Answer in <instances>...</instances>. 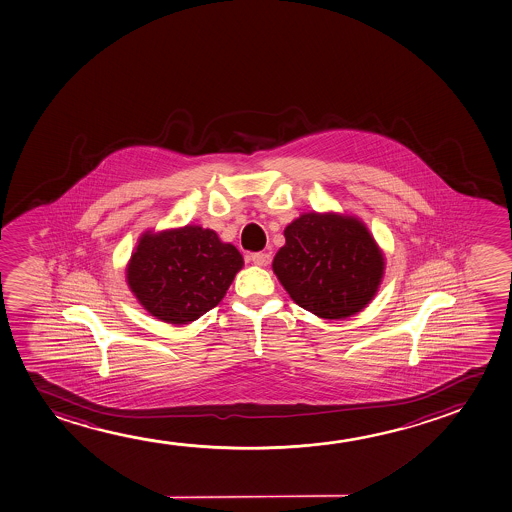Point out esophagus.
Wrapping results in <instances>:
<instances>
[{"label":"esophagus","instance_id":"obj_1","mask_svg":"<svg viewBox=\"0 0 512 512\" xmlns=\"http://www.w3.org/2000/svg\"><path fill=\"white\" fill-rule=\"evenodd\" d=\"M252 262L255 266H267L271 262V255L266 252L252 253Z\"/></svg>","mask_w":512,"mask_h":512}]
</instances>
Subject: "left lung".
Wrapping results in <instances>:
<instances>
[{"instance_id": "1", "label": "left lung", "mask_w": 512, "mask_h": 512, "mask_svg": "<svg viewBox=\"0 0 512 512\" xmlns=\"http://www.w3.org/2000/svg\"><path fill=\"white\" fill-rule=\"evenodd\" d=\"M283 234L273 271L304 310L320 319H347L377 294L384 253L356 216L304 213Z\"/></svg>"}]
</instances>
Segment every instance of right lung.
Wrapping results in <instances>:
<instances>
[{
  "label": "right lung",
  "mask_w": 512,
  "mask_h": 512,
  "mask_svg": "<svg viewBox=\"0 0 512 512\" xmlns=\"http://www.w3.org/2000/svg\"><path fill=\"white\" fill-rule=\"evenodd\" d=\"M243 257L215 230L199 225L144 232L126 266L137 301L167 324H190L227 294Z\"/></svg>",
  "instance_id": "add662e5"
}]
</instances>
